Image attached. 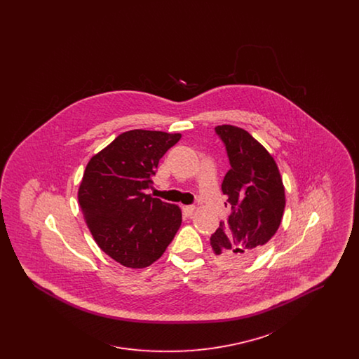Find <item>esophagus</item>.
<instances>
[{"instance_id": "34e87169", "label": "esophagus", "mask_w": 359, "mask_h": 359, "mask_svg": "<svg viewBox=\"0 0 359 359\" xmlns=\"http://www.w3.org/2000/svg\"><path fill=\"white\" fill-rule=\"evenodd\" d=\"M183 211L187 217H191L194 212H195V205H184L183 207Z\"/></svg>"}]
</instances>
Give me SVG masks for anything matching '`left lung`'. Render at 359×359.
Wrapping results in <instances>:
<instances>
[{"label":"left lung","instance_id":"8db88e82","mask_svg":"<svg viewBox=\"0 0 359 359\" xmlns=\"http://www.w3.org/2000/svg\"><path fill=\"white\" fill-rule=\"evenodd\" d=\"M215 132L231 165L222 183L231 214L219 223L210 243L224 261L245 264L278 230L285 208V188L272 154L250 133L233 125L217 126Z\"/></svg>","mask_w":359,"mask_h":359}]
</instances>
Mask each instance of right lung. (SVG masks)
<instances>
[{"mask_svg":"<svg viewBox=\"0 0 359 359\" xmlns=\"http://www.w3.org/2000/svg\"><path fill=\"white\" fill-rule=\"evenodd\" d=\"M182 135L135 129L94 154L78 191L98 246L114 261L141 269L157 261L182 224L179 205L145 194L160 158Z\"/></svg>","mask_w":359,"mask_h":359,"instance_id":"1","label":"right lung"}]
</instances>
